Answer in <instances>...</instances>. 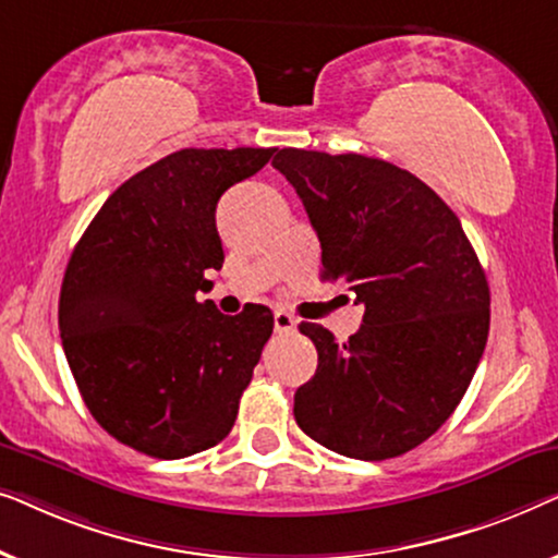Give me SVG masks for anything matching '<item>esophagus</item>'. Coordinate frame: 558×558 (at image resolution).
I'll return each mask as SVG.
<instances>
[{
	"label": "esophagus",
	"mask_w": 558,
	"mask_h": 558,
	"mask_svg": "<svg viewBox=\"0 0 558 558\" xmlns=\"http://www.w3.org/2000/svg\"><path fill=\"white\" fill-rule=\"evenodd\" d=\"M274 330H277L279 335H287V332H294L296 330V319L289 315V312H277L274 315Z\"/></svg>",
	"instance_id": "34e87169"
}]
</instances>
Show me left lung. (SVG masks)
<instances>
[{"label":"left lung","instance_id":"8db88e82","mask_svg":"<svg viewBox=\"0 0 558 558\" xmlns=\"http://www.w3.org/2000/svg\"><path fill=\"white\" fill-rule=\"evenodd\" d=\"M323 246V279L363 304L338 342L302 323L317 371L296 388L300 429L332 452L378 462L429 439L462 401L490 330V289L452 208L416 174L363 155L279 149Z\"/></svg>","mask_w":558,"mask_h":558}]
</instances>
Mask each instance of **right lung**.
I'll return each instance as SVG.
<instances>
[{"instance_id": "right-lung-1", "label": "right lung", "mask_w": 558, "mask_h": 558, "mask_svg": "<svg viewBox=\"0 0 558 558\" xmlns=\"http://www.w3.org/2000/svg\"><path fill=\"white\" fill-rule=\"evenodd\" d=\"M269 149H180L136 172L75 243L58 325L98 424L157 460L216 447L233 429L274 315H223L205 269L223 266L220 195L269 162Z\"/></svg>"}]
</instances>
